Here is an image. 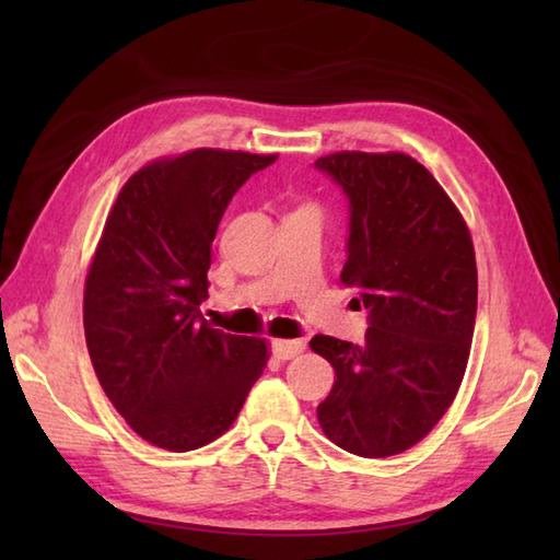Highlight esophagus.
<instances>
[{
    "label": "esophagus",
    "instance_id": "obj_1",
    "mask_svg": "<svg viewBox=\"0 0 560 560\" xmlns=\"http://www.w3.org/2000/svg\"><path fill=\"white\" fill-rule=\"evenodd\" d=\"M305 341L303 339H291V341H273L271 343V353L277 361H291L295 355L303 353Z\"/></svg>",
    "mask_w": 560,
    "mask_h": 560
}]
</instances>
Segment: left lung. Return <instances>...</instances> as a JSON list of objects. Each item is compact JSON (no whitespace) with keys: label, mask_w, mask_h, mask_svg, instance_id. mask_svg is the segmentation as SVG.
Wrapping results in <instances>:
<instances>
[{"label":"left lung","mask_w":560,"mask_h":560,"mask_svg":"<svg viewBox=\"0 0 560 560\" xmlns=\"http://www.w3.org/2000/svg\"><path fill=\"white\" fill-rule=\"evenodd\" d=\"M315 168L349 199L341 281L368 311L363 343L311 341L337 373L317 421L351 455H399L443 419L467 368L477 323L471 235L435 177L404 153L341 151Z\"/></svg>","instance_id":"8db88e82"}]
</instances>
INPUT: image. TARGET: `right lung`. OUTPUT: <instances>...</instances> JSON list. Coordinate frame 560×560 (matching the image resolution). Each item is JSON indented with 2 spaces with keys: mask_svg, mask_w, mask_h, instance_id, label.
Masks as SVG:
<instances>
[{
  "mask_svg": "<svg viewBox=\"0 0 560 560\" xmlns=\"http://www.w3.org/2000/svg\"><path fill=\"white\" fill-rule=\"evenodd\" d=\"M277 156L195 149L129 177L83 291V331L105 395L149 443L187 452L229 431L267 343L201 319L211 243L233 195Z\"/></svg>",
  "mask_w": 560,
  "mask_h": 560,
  "instance_id": "right-lung-1",
  "label": "right lung"
}]
</instances>
